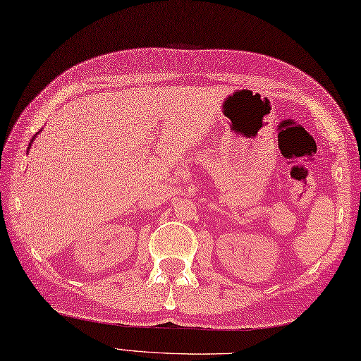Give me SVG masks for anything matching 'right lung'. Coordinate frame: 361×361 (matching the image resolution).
I'll use <instances>...</instances> for the list:
<instances>
[{"mask_svg":"<svg viewBox=\"0 0 361 361\" xmlns=\"http://www.w3.org/2000/svg\"><path fill=\"white\" fill-rule=\"evenodd\" d=\"M34 140H35V136L32 137V141H30V144H32V142H34ZM30 144H29V147H30ZM27 152H29V149H27Z\"/></svg>","mask_w":361,"mask_h":361,"instance_id":"obj_1","label":"right lung"}]
</instances>
